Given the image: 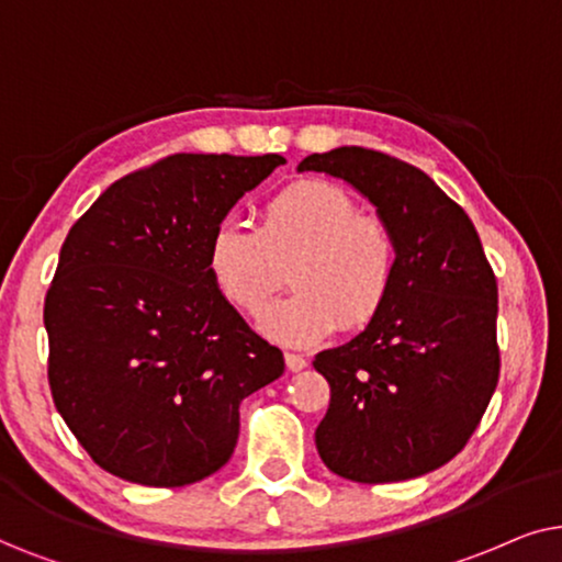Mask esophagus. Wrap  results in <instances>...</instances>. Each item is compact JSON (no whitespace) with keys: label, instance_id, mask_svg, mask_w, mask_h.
Returning <instances> with one entry per match:
<instances>
[{"label":"esophagus","instance_id":"34e87169","mask_svg":"<svg viewBox=\"0 0 562 562\" xmlns=\"http://www.w3.org/2000/svg\"><path fill=\"white\" fill-rule=\"evenodd\" d=\"M285 364H288L290 372H301V370L308 368V359H305L303 355H293V351H288Z\"/></svg>","mask_w":562,"mask_h":562}]
</instances>
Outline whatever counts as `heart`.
Segmentation results:
<instances>
[{"instance_id":"1","label":"heart","mask_w":562,"mask_h":562,"mask_svg":"<svg viewBox=\"0 0 562 562\" xmlns=\"http://www.w3.org/2000/svg\"><path fill=\"white\" fill-rule=\"evenodd\" d=\"M297 288L261 313L259 328L288 347H311L336 326L364 328L383 311L398 274V244L344 187L301 182L261 211L259 228L223 221L207 244L213 282L236 308L257 313L285 285Z\"/></svg>"}]
</instances>
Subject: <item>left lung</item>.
I'll use <instances>...</instances> for the list:
<instances>
[{"mask_svg": "<svg viewBox=\"0 0 562 562\" xmlns=\"http://www.w3.org/2000/svg\"><path fill=\"white\" fill-rule=\"evenodd\" d=\"M297 171L355 187L398 244L383 311L313 359L331 385L321 460L355 483L431 473L468 445L498 383V288L477 231L431 177L387 154L341 146Z\"/></svg>", "mask_w": 562, "mask_h": 562, "instance_id": "1", "label": "left lung"}]
</instances>
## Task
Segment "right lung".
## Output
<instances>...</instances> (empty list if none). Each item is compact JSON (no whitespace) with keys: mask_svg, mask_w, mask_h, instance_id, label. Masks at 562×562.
<instances>
[{"mask_svg":"<svg viewBox=\"0 0 562 562\" xmlns=\"http://www.w3.org/2000/svg\"><path fill=\"white\" fill-rule=\"evenodd\" d=\"M280 154H175L74 223L46 295L48 383L66 426L123 481L179 488L234 454L238 406L285 372L207 269L231 207Z\"/></svg>","mask_w":562,"mask_h":562,"instance_id":"1","label":"right lung"}]
</instances>
